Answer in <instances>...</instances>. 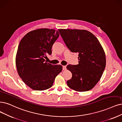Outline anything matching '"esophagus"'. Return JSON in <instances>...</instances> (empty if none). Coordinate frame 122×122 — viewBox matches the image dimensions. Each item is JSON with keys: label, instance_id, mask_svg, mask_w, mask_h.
Instances as JSON below:
<instances>
[{"label": "esophagus", "instance_id": "1", "mask_svg": "<svg viewBox=\"0 0 122 122\" xmlns=\"http://www.w3.org/2000/svg\"><path fill=\"white\" fill-rule=\"evenodd\" d=\"M63 70H66V66H63Z\"/></svg>", "mask_w": 122, "mask_h": 122}]
</instances>
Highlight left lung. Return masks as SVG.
<instances>
[{"label":"left lung","instance_id":"1","mask_svg":"<svg viewBox=\"0 0 122 122\" xmlns=\"http://www.w3.org/2000/svg\"><path fill=\"white\" fill-rule=\"evenodd\" d=\"M64 43L71 52L78 53V64L68 65L72 74L67 81L68 87L77 92L92 89L100 80L104 71L106 59L104 50L97 39L84 30L60 29Z\"/></svg>","mask_w":122,"mask_h":122}]
</instances>
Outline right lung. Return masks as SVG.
<instances>
[{"mask_svg":"<svg viewBox=\"0 0 122 122\" xmlns=\"http://www.w3.org/2000/svg\"><path fill=\"white\" fill-rule=\"evenodd\" d=\"M59 36L58 30L40 29L30 31L20 42L15 58L17 73L25 83L35 91L52 87L62 70L61 65L51 64L45 59L47 53L52 54V46Z\"/></svg>","mask_w":122,"mask_h":122,"instance_id":"add662e5","label":"right lung"}]
</instances>
